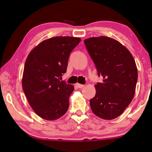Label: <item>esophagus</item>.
<instances>
[{"label": "esophagus", "mask_w": 152, "mask_h": 152, "mask_svg": "<svg viewBox=\"0 0 152 152\" xmlns=\"http://www.w3.org/2000/svg\"><path fill=\"white\" fill-rule=\"evenodd\" d=\"M76 86L78 87L79 88H84V85L78 84V83H77V84H76Z\"/></svg>", "instance_id": "34e87169"}]
</instances>
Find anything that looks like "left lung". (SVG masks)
<instances>
[{
  "label": "left lung",
  "instance_id": "8db88e82",
  "mask_svg": "<svg viewBox=\"0 0 152 152\" xmlns=\"http://www.w3.org/2000/svg\"><path fill=\"white\" fill-rule=\"evenodd\" d=\"M102 83L95 85L96 93L90 99L97 117L113 120L123 113L132 101L138 80L133 56L125 46L108 37H91L84 41Z\"/></svg>",
  "mask_w": 152,
  "mask_h": 152
}]
</instances>
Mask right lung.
<instances>
[{
    "mask_svg": "<svg viewBox=\"0 0 152 152\" xmlns=\"http://www.w3.org/2000/svg\"><path fill=\"white\" fill-rule=\"evenodd\" d=\"M80 41V38L72 37L45 39L27 57L23 89L30 107L43 119L57 120L68 111L74 86L59 78L66 72L70 53Z\"/></svg>",
    "mask_w": 152,
    "mask_h": 152,
    "instance_id": "obj_1",
    "label": "right lung"
}]
</instances>
